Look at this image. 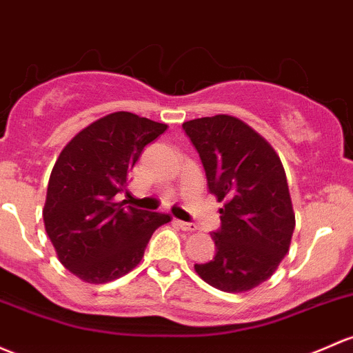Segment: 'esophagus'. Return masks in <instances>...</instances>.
I'll return each mask as SVG.
<instances>
[{"label":"esophagus","mask_w":353,"mask_h":353,"mask_svg":"<svg viewBox=\"0 0 353 353\" xmlns=\"http://www.w3.org/2000/svg\"><path fill=\"white\" fill-rule=\"evenodd\" d=\"M176 225L179 226L181 230H184V232H194V230L198 228L194 223H186V221H181V220H177Z\"/></svg>","instance_id":"obj_1"}]
</instances>
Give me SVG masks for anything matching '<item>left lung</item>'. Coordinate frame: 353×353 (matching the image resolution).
Returning a JSON list of instances; mask_svg holds the SVG:
<instances>
[{"instance_id":"1","label":"left lung","mask_w":353,"mask_h":353,"mask_svg":"<svg viewBox=\"0 0 353 353\" xmlns=\"http://www.w3.org/2000/svg\"><path fill=\"white\" fill-rule=\"evenodd\" d=\"M216 196L221 228L216 254L194 270L225 292H243L269 279L289 252L294 211L283 162L254 128L230 114L183 123Z\"/></svg>"}]
</instances>
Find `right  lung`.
<instances>
[{
  "mask_svg": "<svg viewBox=\"0 0 353 353\" xmlns=\"http://www.w3.org/2000/svg\"><path fill=\"white\" fill-rule=\"evenodd\" d=\"M165 130L117 111L81 130L55 161L43 223L61 264L84 283L105 284L135 269L152 233L170 221L117 201L143 147Z\"/></svg>",
  "mask_w": 353,
  "mask_h": 353,
  "instance_id": "1",
  "label": "right lung"
}]
</instances>
